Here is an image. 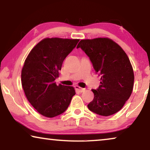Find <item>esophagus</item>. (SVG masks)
I'll return each instance as SVG.
<instances>
[{"label": "esophagus", "mask_w": 150, "mask_h": 150, "mask_svg": "<svg viewBox=\"0 0 150 150\" xmlns=\"http://www.w3.org/2000/svg\"><path fill=\"white\" fill-rule=\"evenodd\" d=\"M75 89L78 90V91H79V92H85V90H86L85 88H82L79 87V86H75Z\"/></svg>", "instance_id": "1"}]
</instances>
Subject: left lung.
<instances>
[{"label": "left lung", "mask_w": 150, "mask_h": 150, "mask_svg": "<svg viewBox=\"0 0 150 150\" xmlns=\"http://www.w3.org/2000/svg\"><path fill=\"white\" fill-rule=\"evenodd\" d=\"M79 47L101 75L98 88L92 90L94 97L88 105V109L103 116L118 112L130 98L134 85L133 69L127 54L109 38L82 39L77 46Z\"/></svg>", "instance_id": "8db88e82"}]
</instances>
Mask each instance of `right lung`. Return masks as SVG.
Segmentation results:
<instances>
[{
    "label": "right lung",
    "instance_id": "obj_1",
    "mask_svg": "<svg viewBox=\"0 0 150 150\" xmlns=\"http://www.w3.org/2000/svg\"><path fill=\"white\" fill-rule=\"evenodd\" d=\"M79 39L45 38L38 43L25 60L22 85L32 106L43 116L54 117L68 108L75 90L72 86L56 85L63 61Z\"/></svg>",
    "mask_w": 150,
    "mask_h": 150
}]
</instances>
